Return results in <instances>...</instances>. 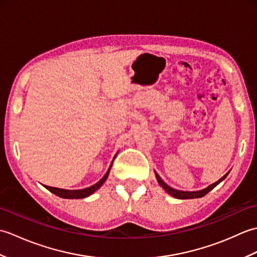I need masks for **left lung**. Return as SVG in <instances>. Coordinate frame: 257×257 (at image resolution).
<instances>
[{
    "label": "left lung",
    "mask_w": 257,
    "mask_h": 257,
    "mask_svg": "<svg viewBox=\"0 0 257 257\" xmlns=\"http://www.w3.org/2000/svg\"><path fill=\"white\" fill-rule=\"evenodd\" d=\"M227 174H228V172L225 174V176H223L220 180H217L216 182L210 184L207 188H205L203 190H200V191H192V192H189V191H180V190H176L171 187H169L167 183L163 182V180L159 177V174H158L157 172H156V178L158 180V183L161 185L162 189H165L166 192L174 196V198H177V199H196V198H202V196H204L206 193H209L212 189H214L217 184L222 182L223 180L226 178Z\"/></svg>",
    "instance_id": "obj_1"
}]
</instances>
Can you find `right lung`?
<instances>
[{"mask_svg": "<svg viewBox=\"0 0 257 257\" xmlns=\"http://www.w3.org/2000/svg\"><path fill=\"white\" fill-rule=\"evenodd\" d=\"M116 156H114V158H116ZM114 158H113V159H114ZM112 162H113V160H112ZM112 162H111V165H110V167H109L108 171L106 172L105 176H103L96 184L91 185V187H89V188H85V189H80V190H65V189H59V188L47 187V185H45V188L47 190H50L52 193L59 196V198H64V199H83V198H86V196H89L90 194L94 193L95 191L99 189L101 185L103 184V182L106 181L107 178H108V174H109V172H110Z\"/></svg>", "mask_w": 257, "mask_h": 257, "instance_id": "1", "label": "right lung"}]
</instances>
